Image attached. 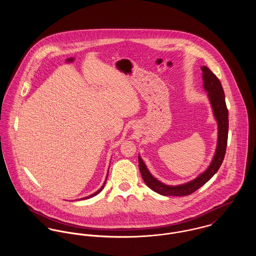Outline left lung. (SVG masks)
Masks as SVG:
<instances>
[{"label":"left lung","instance_id":"left-lung-1","mask_svg":"<svg viewBox=\"0 0 256 256\" xmlns=\"http://www.w3.org/2000/svg\"><path fill=\"white\" fill-rule=\"evenodd\" d=\"M203 72V86L213 108L216 120L218 121V146L210 166L201 174L197 178L190 182L178 186H170L156 180L148 170L143 160L139 156V168L144 182L152 190L164 195V196H187L198 190L207 182H209L213 176L219 170L220 166L224 160L226 154V148L228 144V113L224 100V92L217 76L208 67L203 66L201 68Z\"/></svg>","mask_w":256,"mask_h":256}]
</instances>
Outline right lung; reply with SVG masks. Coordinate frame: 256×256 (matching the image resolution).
I'll return each mask as SVG.
<instances>
[{
	"mask_svg": "<svg viewBox=\"0 0 256 256\" xmlns=\"http://www.w3.org/2000/svg\"><path fill=\"white\" fill-rule=\"evenodd\" d=\"M106 178H108V176H106ZM104 184H106V182L104 183V185H102V187H100V189H98V191H96V193H94V194H92V195H90V196H88V197H84V198H82V199H88V198H90V197H92V196H94V195H96V194H98V193H100V191H102V189H104Z\"/></svg>",
	"mask_w": 256,
	"mask_h": 256,
	"instance_id": "1",
	"label": "right lung"
}]
</instances>
